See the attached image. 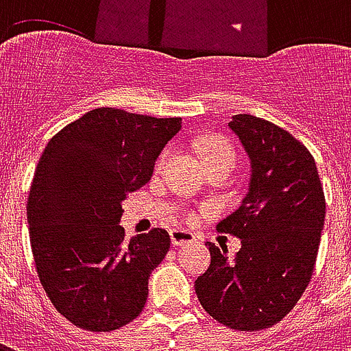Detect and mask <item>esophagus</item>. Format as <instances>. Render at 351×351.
<instances>
[{
	"instance_id": "obj_1",
	"label": "esophagus",
	"mask_w": 351,
	"mask_h": 351,
	"mask_svg": "<svg viewBox=\"0 0 351 351\" xmlns=\"http://www.w3.org/2000/svg\"><path fill=\"white\" fill-rule=\"evenodd\" d=\"M171 241L175 246H186V244L195 243V237L188 233V231H182V229H173L171 231Z\"/></svg>"
}]
</instances>
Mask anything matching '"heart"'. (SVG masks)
I'll return each instance as SVG.
<instances>
[{
  "label": "heart",
  "instance_id": "obj_1",
  "mask_svg": "<svg viewBox=\"0 0 351 351\" xmlns=\"http://www.w3.org/2000/svg\"><path fill=\"white\" fill-rule=\"evenodd\" d=\"M171 156H173V148H167V150H163L161 156L156 161V173H160L161 169L167 165V161L171 160ZM203 158H205V163H214V161H229V163H237V152L233 146L229 145L226 138L220 137H213L208 138L205 143V148H203ZM191 220H193V216H191Z\"/></svg>",
  "mask_w": 351,
  "mask_h": 351
}]
</instances>
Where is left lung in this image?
Instances as JSON below:
<instances>
[{"mask_svg":"<svg viewBox=\"0 0 351 351\" xmlns=\"http://www.w3.org/2000/svg\"><path fill=\"white\" fill-rule=\"evenodd\" d=\"M252 163L248 193L218 223L241 239L235 259L208 244L210 265L195 293L229 329L261 331L282 322L308 286L325 221V195L316 161L301 141L269 120L235 114L229 122Z\"/></svg>","mask_w":351,"mask_h":351,"instance_id":"1","label":"left lung"}]
</instances>
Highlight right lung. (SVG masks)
<instances>
[{
  "instance_id": "obj_1",
  "label": "right lung",
  "mask_w": 351,
  "mask_h": 351,
  "mask_svg": "<svg viewBox=\"0 0 351 351\" xmlns=\"http://www.w3.org/2000/svg\"><path fill=\"white\" fill-rule=\"evenodd\" d=\"M182 118L93 108L50 138L27 197L29 243L54 308L80 329L114 331L143 312L165 229L125 241L122 201L143 188Z\"/></svg>"
}]
</instances>
